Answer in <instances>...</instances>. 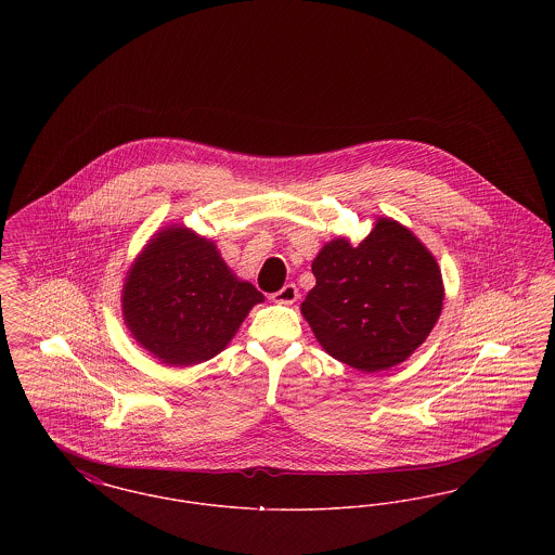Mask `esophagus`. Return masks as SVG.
I'll use <instances>...</instances> for the list:
<instances>
[{
	"label": "esophagus",
	"instance_id": "1",
	"mask_svg": "<svg viewBox=\"0 0 555 555\" xmlns=\"http://www.w3.org/2000/svg\"><path fill=\"white\" fill-rule=\"evenodd\" d=\"M297 297H299V293H297V287L293 283L285 285L283 289H279L276 293H272V301H276V304H293Z\"/></svg>",
	"mask_w": 555,
	"mask_h": 555
}]
</instances>
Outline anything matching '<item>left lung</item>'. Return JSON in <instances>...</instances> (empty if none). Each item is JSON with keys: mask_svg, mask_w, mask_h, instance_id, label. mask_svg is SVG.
I'll use <instances>...</instances> for the list:
<instances>
[{"mask_svg": "<svg viewBox=\"0 0 555 555\" xmlns=\"http://www.w3.org/2000/svg\"><path fill=\"white\" fill-rule=\"evenodd\" d=\"M301 314L328 356L362 372L391 369L424 344L443 308L441 270L405 227L378 218L358 247L326 243Z\"/></svg>", "mask_w": 555, "mask_h": 555, "instance_id": "obj_1", "label": "left lung"}]
</instances>
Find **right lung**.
Listing matches in <instances>:
<instances>
[{
	"label": "right lung",
	"instance_id": "obj_1",
	"mask_svg": "<svg viewBox=\"0 0 555 555\" xmlns=\"http://www.w3.org/2000/svg\"><path fill=\"white\" fill-rule=\"evenodd\" d=\"M260 301L264 295L238 281L211 241L181 227L152 238L122 289L132 337L168 366L220 353Z\"/></svg>",
	"mask_w": 555,
	"mask_h": 555
}]
</instances>
